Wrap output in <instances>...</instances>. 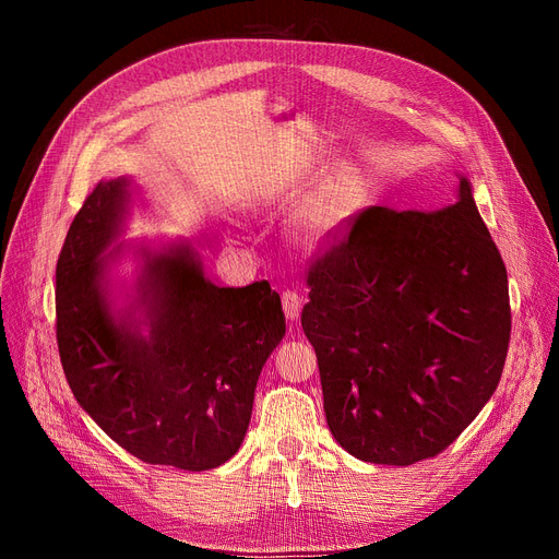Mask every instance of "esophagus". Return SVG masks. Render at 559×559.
<instances>
[{"instance_id":"obj_1","label":"esophagus","mask_w":559,"mask_h":559,"mask_svg":"<svg viewBox=\"0 0 559 559\" xmlns=\"http://www.w3.org/2000/svg\"><path fill=\"white\" fill-rule=\"evenodd\" d=\"M283 311L287 320H297L299 311H301V297L293 290H285L283 293Z\"/></svg>"}]
</instances>
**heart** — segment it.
I'll list each match as a JSON object with an SVG mask.
<instances>
[{
  "mask_svg": "<svg viewBox=\"0 0 559 559\" xmlns=\"http://www.w3.org/2000/svg\"><path fill=\"white\" fill-rule=\"evenodd\" d=\"M365 194V178L359 174H338L322 188L316 204L304 213L301 234L311 243H328L344 227Z\"/></svg>",
  "mask_w": 559,
  "mask_h": 559,
  "instance_id": "1",
  "label": "heart"
}]
</instances>
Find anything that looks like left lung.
Returning <instances> with one entry per match:
<instances>
[{"instance_id": "8db88e82", "label": "left lung", "mask_w": 559, "mask_h": 559, "mask_svg": "<svg viewBox=\"0 0 559 559\" xmlns=\"http://www.w3.org/2000/svg\"><path fill=\"white\" fill-rule=\"evenodd\" d=\"M306 285L301 328L328 425L353 457H435L492 397L511 338L509 278L464 176L441 211L359 213Z\"/></svg>"}]
</instances>
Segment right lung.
<instances>
[{
  "label": "right lung",
  "mask_w": 559,
  "mask_h": 559,
  "mask_svg": "<svg viewBox=\"0 0 559 559\" xmlns=\"http://www.w3.org/2000/svg\"><path fill=\"white\" fill-rule=\"evenodd\" d=\"M130 178L99 181L71 223L56 269L58 348L76 402L148 464L206 472L237 453L266 357L285 334L266 281L213 285L188 243L139 246L134 295L116 306Z\"/></svg>",
  "instance_id": "right-lung-1"
}]
</instances>
